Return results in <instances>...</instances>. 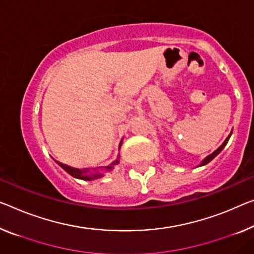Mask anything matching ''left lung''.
I'll return each instance as SVG.
<instances>
[{
    "label": "left lung",
    "instance_id": "left-lung-1",
    "mask_svg": "<svg viewBox=\"0 0 254 254\" xmlns=\"http://www.w3.org/2000/svg\"><path fill=\"white\" fill-rule=\"evenodd\" d=\"M232 132H233V130L231 131V134H229V135H228V137L225 139V142H224V143H222V144H221V145H220L219 147H218V149H217L216 151H214V152H212V153H211V154H209V155H208V157H205V158H204L203 160H202V161H201V163H200V165H198V166H196V167H202V166H205V165H208V163H209L210 161H211V160H213L214 158H216V157H217V155H218V154H219V153H220V152L222 151V149H224V147L226 146V144H227V143H228V139H229V138H231V136H232Z\"/></svg>",
    "mask_w": 254,
    "mask_h": 254
}]
</instances>
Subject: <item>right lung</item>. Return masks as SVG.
<instances>
[{
  "label": "right lung",
  "mask_w": 254,
  "mask_h": 254,
  "mask_svg": "<svg viewBox=\"0 0 254 254\" xmlns=\"http://www.w3.org/2000/svg\"><path fill=\"white\" fill-rule=\"evenodd\" d=\"M122 144H123V140L119 144V149H120V146H122ZM119 157L120 155H118V158H117L115 161L111 163V165L101 168V170H103V171L114 170L115 166H117L119 163ZM57 163L62 168V169H64L65 171H67L69 175H71L72 177L78 178V179H83V181H93V179L103 177V173H101L99 169H94V173H89L88 169H76V168L65 166V165H64V163H60L58 161H57Z\"/></svg>",
  "instance_id": "right-lung-1"
}]
</instances>
